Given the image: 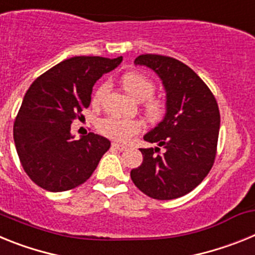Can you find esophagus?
I'll list each match as a JSON object with an SVG mask.
<instances>
[{
    "mask_svg": "<svg viewBox=\"0 0 255 255\" xmlns=\"http://www.w3.org/2000/svg\"><path fill=\"white\" fill-rule=\"evenodd\" d=\"M112 147L117 150H125L128 148V145L125 144H121V143H112Z\"/></svg>",
    "mask_w": 255,
    "mask_h": 255,
    "instance_id": "obj_1",
    "label": "esophagus"
}]
</instances>
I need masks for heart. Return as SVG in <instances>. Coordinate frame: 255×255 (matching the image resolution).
<instances>
[{
    "label": "heart",
    "instance_id": "heart-1",
    "mask_svg": "<svg viewBox=\"0 0 255 255\" xmlns=\"http://www.w3.org/2000/svg\"><path fill=\"white\" fill-rule=\"evenodd\" d=\"M121 85L132 98L141 102L145 101L144 110L150 120H159L166 111V105L162 100L152 98L154 92V83L147 76L139 73H126L120 79ZM108 91L107 83H102L97 87L92 97V105L100 106ZM98 130L101 134L119 141H126L132 135L141 130V123L135 119H121L116 116H107L98 123Z\"/></svg>",
    "mask_w": 255,
    "mask_h": 255
}]
</instances>
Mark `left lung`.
<instances>
[{
  "label": "left lung",
  "instance_id": "left-lung-1",
  "mask_svg": "<svg viewBox=\"0 0 255 255\" xmlns=\"http://www.w3.org/2000/svg\"><path fill=\"white\" fill-rule=\"evenodd\" d=\"M134 64L149 67L162 80L166 114L144 135L158 147L141 148L143 162L130 176L153 199H176L197 188L213 166L221 121L217 102L203 80L176 58L141 55Z\"/></svg>",
  "mask_w": 255,
  "mask_h": 255
}]
</instances>
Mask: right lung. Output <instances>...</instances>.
I'll list each match as a JSON object with an SVG mask.
<instances>
[{
	"mask_svg": "<svg viewBox=\"0 0 255 255\" xmlns=\"http://www.w3.org/2000/svg\"><path fill=\"white\" fill-rule=\"evenodd\" d=\"M123 57L76 56L35 79L13 124V141L29 177L48 191L70 190L87 181L111 141L89 132L75 140L71 124L91 105L92 89Z\"/></svg>",
	"mask_w": 255,
	"mask_h": 255,
	"instance_id": "1",
	"label": "right lung"
}]
</instances>
